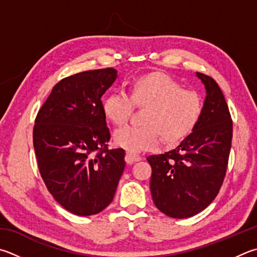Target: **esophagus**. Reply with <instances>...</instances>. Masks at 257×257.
Wrapping results in <instances>:
<instances>
[{"instance_id":"esophagus-1","label":"esophagus","mask_w":257,"mask_h":257,"mask_svg":"<svg viewBox=\"0 0 257 257\" xmlns=\"http://www.w3.org/2000/svg\"><path fill=\"white\" fill-rule=\"evenodd\" d=\"M141 160H142V157L139 155H136V154H133V153L125 154V162H127L128 164H133V163L139 162Z\"/></svg>"}]
</instances>
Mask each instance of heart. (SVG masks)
<instances>
[{
  "label": "heart",
  "instance_id": "1",
  "mask_svg": "<svg viewBox=\"0 0 257 257\" xmlns=\"http://www.w3.org/2000/svg\"><path fill=\"white\" fill-rule=\"evenodd\" d=\"M135 104L148 106L143 125H123L114 132V142L128 152L153 151L160 146L162 136L170 144L182 141L192 132L202 113L198 93L183 90L171 76L153 73L135 78L130 94L114 91L105 97V115L115 124H123L132 115Z\"/></svg>",
  "mask_w": 257,
  "mask_h": 257
}]
</instances>
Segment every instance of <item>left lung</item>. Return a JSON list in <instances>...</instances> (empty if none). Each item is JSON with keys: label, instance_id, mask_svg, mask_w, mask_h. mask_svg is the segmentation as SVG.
<instances>
[{"label": "left lung", "instance_id": "8db88e82", "mask_svg": "<svg viewBox=\"0 0 257 257\" xmlns=\"http://www.w3.org/2000/svg\"><path fill=\"white\" fill-rule=\"evenodd\" d=\"M207 91L197 125L172 151L151 155V192L166 216L192 217L217 197L225 180L231 147L232 120L217 82L197 73Z\"/></svg>", "mask_w": 257, "mask_h": 257}]
</instances>
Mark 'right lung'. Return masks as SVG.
<instances>
[{
	"instance_id": "right-lung-1",
	"label": "right lung",
	"mask_w": 257,
	"mask_h": 257,
	"mask_svg": "<svg viewBox=\"0 0 257 257\" xmlns=\"http://www.w3.org/2000/svg\"><path fill=\"white\" fill-rule=\"evenodd\" d=\"M115 78L112 67L63 78L35 120L40 175L56 201L77 216L109 206L125 166L123 149L108 148L111 135L101 101Z\"/></svg>"
}]
</instances>
